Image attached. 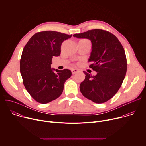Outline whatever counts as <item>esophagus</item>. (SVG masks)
<instances>
[{"instance_id":"34e87169","label":"esophagus","mask_w":146,"mask_h":146,"mask_svg":"<svg viewBox=\"0 0 146 146\" xmlns=\"http://www.w3.org/2000/svg\"><path fill=\"white\" fill-rule=\"evenodd\" d=\"M78 72V70L77 69H72V73L73 74L76 73Z\"/></svg>"}]
</instances>
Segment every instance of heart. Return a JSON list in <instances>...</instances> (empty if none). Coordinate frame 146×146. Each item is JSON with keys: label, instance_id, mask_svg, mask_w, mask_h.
Returning <instances> with one entry per match:
<instances>
[{"label": "heart", "instance_id": "obj_1", "mask_svg": "<svg viewBox=\"0 0 146 146\" xmlns=\"http://www.w3.org/2000/svg\"><path fill=\"white\" fill-rule=\"evenodd\" d=\"M80 41H89L88 40H86V39H82V40H81Z\"/></svg>", "mask_w": 146, "mask_h": 146}]
</instances>
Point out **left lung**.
Instances as JSON below:
<instances>
[{
	"mask_svg": "<svg viewBox=\"0 0 146 146\" xmlns=\"http://www.w3.org/2000/svg\"><path fill=\"white\" fill-rule=\"evenodd\" d=\"M73 36L91 40L89 67L97 72L92 76L84 71L86 77L80 86L81 94L96 103L107 102L118 92L126 75L127 62L122 44L115 35L99 29Z\"/></svg>",
	"mask_w": 146,
	"mask_h": 146,
	"instance_id": "obj_1",
	"label": "left lung"
}]
</instances>
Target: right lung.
<instances>
[{"instance_id": "1", "label": "right lung", "mask_w": 146, "mask_h": 146, "mask_svg": "<svg viewBox=\"0 0 146 146\" xmlns=\"http://www.w3.org/2000/svg\"><path fill=\"white\" fill-rule=\"evenodd\" d=\"M60 32L46 31L35 33L24 47L20 60V72L30 95L40 103H49L60 96L72 72L52 69L53 56L60 54L62 43L72 37Z\"/></svg>"}]
</instances>
